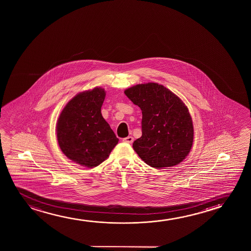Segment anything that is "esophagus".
Masks as SVG:
<instances>
[{"label":"esophagus","instance_id":"esophagus-1","mask_svg":"<svg viewBox=\"0 0 251 251\" xmlns=\"http://www.w3.org/2000/svg\"><path fill=\"white\" fill-rule=\"evenodd\" d=\"M123 141L125 142V143L132 144V143H133V141H134V138L132 137V136H127V137L124 138V140H123Z\"/></svg>","mask_w":251,"mask_h":251}]
</instances>
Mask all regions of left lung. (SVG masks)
I'll use <instances>...</instances> for the list:
<instances>
[{"instance_id": "1", "label": "left lung", "mask_w": 251, "mask_h": 251, "mask_svg": "<svg viewBox=\"0 0 251 251\" xmlns=\"http://www.w3.org/2000/svg\"><path fill=\"white\" fill-rule=\"evenodd\" d=\"M142 111V135L133 143L151 167H171L189 155L194 141L191 116L178 97L158 83L139 84L124 91Z\"/></svg>"}]
</instances>
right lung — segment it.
<instances>
[{"label":"right lung","instance_id":"add662e5","mask_svg":"<svg viewBox=\"0 0 251 251\" xmlns=\"http://www.w3.org/2000/svg\"><path fill=\"white\" fill-rule=\"evenodd\" d=\"M105 94L101 87L78 93L63 108L56 124L62 152L88 168L104 161L119 141L101 114Z\"/></svg>","mask_w":251,"mask_h":251}]
</instances>
